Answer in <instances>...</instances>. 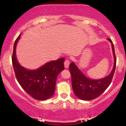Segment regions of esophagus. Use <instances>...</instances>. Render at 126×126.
I'll return each instance as SVG.
<instances>
[{
    "label": "esophagus",
    "instance_id": "1",
    "mask_svg": "<svg viewBox=\"0 0 126 126\" xmlns=\"http://www.w3.org/2000/svg\"><path fill=\"white\" fill-rule=\"evenodd\" d=\"M69 63H69V60H65L64 64V67L66 68V69H67V68L69 67Z\"/></svg>",
    "mask_w": 126,
    "mask_h": 126
}]
</instances>
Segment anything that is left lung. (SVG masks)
Here are the masks:
<instances>
[{
  "label": "left lung",
  "mask_w": 126,
  "mask_h": 126,
  "mask_svg": "<svg viewBox=\"0 0 126 126\" xmlns=\"http://www.w3.org/2000/svg\"><path fill=\"white\" fill-rule=\"evenodd\" d=\"M110 42L114 56V66L111 73L108 76L98 79H93L86 76L76 66L75 62L69 65V70L72 76V85L75 95L79 99L85 101L92 100L101 95L109 86L115 72L116 57L113 43Z\"/></svg>",
  "instance_id": "8db88e82"
}]
</instances>
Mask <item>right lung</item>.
Wrapping results in <instances>:
<instances>
[{
	"instance_id": "obj_1",
	"label": "right lung",
	"mask_w": 126,
	"mask_h": 126,
	"mask_svg": "<svg viewBox=\"0 0 126 126\" xmlns=\"http://www.w3.org/2000/svg\"><path fill=\"white\" fill-rule=\"evenodd\" d=\"M21 35L14 43L12 59L17 80L25 92L32 98L40 101L48 99L54 93L57 76L64 69V58L48 62L34 70L23 67L19 63L16 55V48Z\"/></svg>"
}]
</instances>
